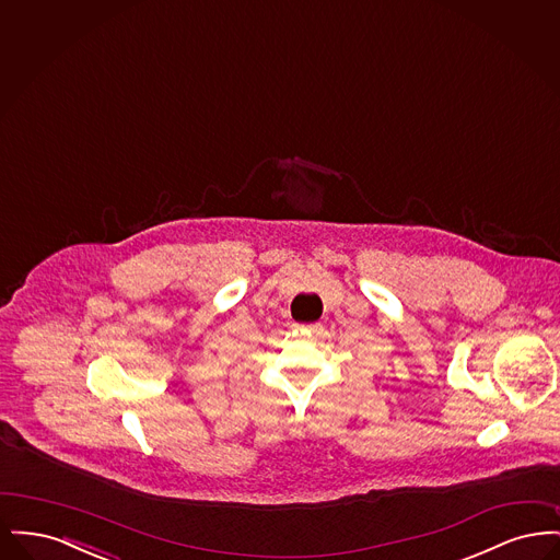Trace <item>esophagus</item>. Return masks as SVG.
Masks as SVG:
<instances>
[{"mask_svg": "<svg viewBox=\"0 0 560 560\" xmlns=\"http://www.w3.org/2000/svg\"><path fill=\"white\" fill-rule=\"evenodd\" d=\"M304 329H308L311 334H319L320 329H323V325L320 323H308V325H302Z\"/></svg>", "mask_w": 560, "mask_h": 560, "instance_id": "1", "label": "esophagus"}]
</instances>
